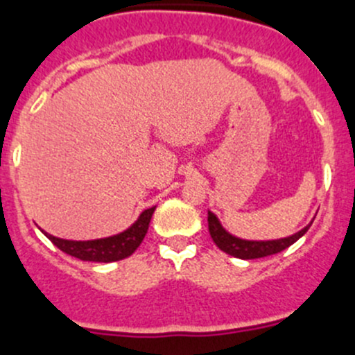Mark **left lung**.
I'll return each instance as SVG.
<instances>
[{
    "instance_id": "obj_1",
    "label": "left lung",
    "mask_w": 355,
    "mask_h": 355,
    "mask_svg": "<svg viewBox=\"0 0 355 355\" xmlns=\"http://www.w3.org/2000/svg\"><path fill=\"white\" fill-rule=\"evenodd\" d=\"M312 225V222L307 227H304L302 230L295 232L293 236L281 237V239H270V241H250V239H241V237L232 236L230 232H227L222 227L220 220L216 218L215 213L208 211V229L209 236H211L213 243L220 248L222 251H225L230 257L241 258V260H253V258H263L269 257V254H276L279 251L286 250L291 244L297 243L302 236L309 230V227Z\"/></svg>"
}]
</instances>
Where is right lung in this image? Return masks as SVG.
Instances as JSON below:
<instances>
[{"mask_svg":"<svg viewBox=\"0 0 355 355\" xmlns=\"http://www.w3.org/2000/svg\"><path fill=\"white\" fill-rule=\"evenodd\" d=\"M156 206L149 209H144L140 213L139 218L135 223L128 227L123 232L116 234V236L101 237V239H92V241H71V239H60L51 234L44 232V236L64 253L71 254V257L79 258L83 261H98V263H109V261H118L123 258L130 257L140 243L146 237L147 229H149V222L153 218V213Z\"/></svg>","mask_w":355,"mask_h":355,"instance_id":"obj_1","label":"right lung"}]
</instances>
